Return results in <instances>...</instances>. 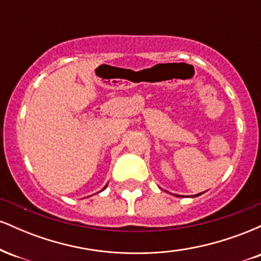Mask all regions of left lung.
Returning <instances> with one entry per match:
<instances>
[{
  "mask_svg": "<svg viewBox=\"0 0 261 261\" xmlns=\"http://www.w3.org/2000/svg\"><path fill=\"white\" fill-rule=\"evenodd\" d=\"M202 194V193H201ZM201 194H197V195H201ZM197 195H195V196H197ZM176 196H179V195H176Z\"/></svg>",
  "mask_w": 261,
  "mask_h": 261,
  "instance_id": "1",
  "label": "left lung"
}]
</instances>
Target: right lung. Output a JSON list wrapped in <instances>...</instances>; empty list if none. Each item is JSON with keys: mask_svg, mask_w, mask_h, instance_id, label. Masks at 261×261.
I'll return each instance as SVG.
<instances>
[{"mask_svg": "<svg viewBox=\"0 0 261 261\" xmlns=\"http://www.w3.org/2000/svg\"><path fill=\"white\" fill-rule=\"evenodd\" d=\"M106 188H107V187H104V189H106Z\"/></svg>", "mask_w": 261, "mask_h": 261, "instance_id": "obj_1", "label": "right lung"}]
</instances>
